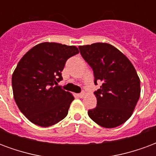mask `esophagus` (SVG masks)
Masks as SVG:
<instances>
[{
	"mask_svg": "<svg viewBox=\"0 0 156 156\" xmlns=\"http://www.w3.org/2000/svg\"><path fill=\"white\" fill-rule=\"evenodd\" d=\"M77 96H78V98H83L84 97H85V93H80V94H78Z\"/></svg>",
	"mask_w": 156,
	"mask_h": 156,
	"instance_id": "34e87169",
	"label": "esophagus"
}]
</instances>
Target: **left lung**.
Segmentation results:
<instances>
[{"label":"left lung","mask_w":156,"mask_h":156,"mask_svg":"<svg viewBox=\"0 0 156 156\" xmlns=\"http://www.w3.org/2000/svg\"><path fill=\"white\" fill-rule=\"evenodd\" d=\"M80 55L93 69L94 92L97 107L88 115L98 125L107 129L125 122L133 114L140 97V80L133 64L125 55L108 43L79 46Z\"/></svg>","instance_id":"1"}]
</instances>
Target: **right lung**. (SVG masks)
<instances>
[{
	"label": "right lung",
	"instance_id": "right-lung-1",
	"mask_svg": "<svg viewBox=\"0 0 156 156\" xmlns=\"http://www.w3.org/2000/svg\"><path fill=\"white\" fill-rule=\"evenodd\" d=\"M78 53L74 45L44 42L20 59L12 77L13 97L30 122L49 127L67 116L74 96L56 85L63 79L66 60Z\"/></svg>",
	"mask_w": 156,
	"mask_h": 156
}]
</instances>
